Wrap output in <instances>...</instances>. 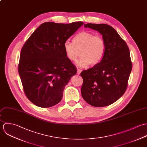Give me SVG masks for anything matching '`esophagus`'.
I'll list each match as a JSON object with an SVG mask.
<instances>
[{"mask_svg": "<svg viewBox=\"0 0 147 147\" xmlns=\"http://www.w3.org/2000/svg\"><path fill=\"white\" fill-rule=\"evenodd\" d=\"M81 71H82V70H81V69H77V74H80L81 73Z\"/></svg>", "mask_w": 147, "mask_h": 147, "instance_id": "1", "label": "esophagus"}]
</instances>
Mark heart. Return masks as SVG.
<instances>
[{"instance_id": "b5f03b06", "label": "heart", "mask_w": 147, "mask_h": 147, "mask_svg": "<svg viewBox=\"0 0 147 147\" xmlns=\"http://www.w3.org/2000/svg\"><path fill=\"white\" fill-rule=\"evenodd\" d=\"M106 49L104 39L99 35L88 31H82L73 38V42L66 41L63 44V50L66 56L71 61H76L79 56L82 57L77 62L78 67L84 68L90 64L95 66L103 58Z\"/></svg>"}]
</instances>
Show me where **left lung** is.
Masks as SVG:
<instances>
[{
  "instance_id": "1",
  "label": "left lung",
  "mask_w": 147,
  "mask_h": 147,
  "mask_svg": "<svg viewBox=\"0 0 147 147\" xmlns=\"http://www.w3.org/2000/svg\"><path fill=\"white\" fill-rule=\"evenodd\" d=\"M98 31L105 40L106 49L101 61L81 73L84 82V99L94 107H105L116 102L125 92L132 70L129 48L111 26L106 24H84Z\"/></svg>"
}]
</instances>
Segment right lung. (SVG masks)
Returning a JSON list of instances; mask_svg holds the SVG:
<instances>
[{"label": "right lung", "mask_w": 147, "mask_h": 147, "mask_svg": "<svg viewBox=\"0 0 147 147\" xmlns=\"http://www.w3.org/2000/svg\"><path fill=\"white\" fill-rule=\"evenodd\" d=\"M83 24L42 23L24 44L19 74L26 95L36 106L48 108L61 100L65 86L77 73L63 44Z\"/></svg>", "instance_id": "1"}]
</instances>
